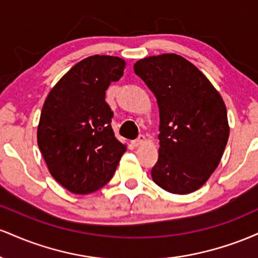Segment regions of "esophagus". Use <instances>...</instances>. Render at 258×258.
Returning <instances> with one entry per match:
<instances>
[{
  "label": "esophagus",
  "instance_id": "esophagus-1",
  "mask_svg": "<svg viewBox=\"0 0 258 258\" xmlns=\"http://www.w3.org/2000/svg\"><path fill=\"white\" fill-rule=\"evenodd\" d=\"M144 143H146V137H144V136H139L136 141H133V144H135L136 147L142 146V144H144Z\"/></svg>",
  "mask_w": 258,
  "mask_h": 258
}]
</instances>
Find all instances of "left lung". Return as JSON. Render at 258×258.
I'll return each mask as SVG.
<instances>
[{
    "mask_svg": "<svg viewBox=\"0 0 258 258\" xmlns=\"http://www.w3.org/2000/svg\"><path fill=\"white\" fill-rule=\"evenodd\" d=\"M133 68L158 100L160 148L152 178L168 193H193L211 177L226 149V104L209 79L178 54L152 55Z\"/></svg>",
    "mask_w": 258,
    "mask_h": 258,
    "instance_id": "8db88e82",
    "label": "left lung"
}]
</instances>
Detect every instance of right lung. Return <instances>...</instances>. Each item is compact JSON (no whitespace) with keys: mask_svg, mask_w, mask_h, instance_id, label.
<instances>
[{"mask_svg":"<svg viewBox=\"0 0 258 258\" xmlns=\"http://www.w3.org/2000/svg\"><path fill=\"white\" fill-rule=\"evenodd\" d=\"M126 61L91 55L79 61L52 88L37 127V144L49 173L74 194L104 186L126 146L111 128L112 111L105 91L123 75Z\"/></svg>","mask_w":258,"mask_h":258,"instance_id":"right-lung-1","label":"right lung"}]
</instances>
